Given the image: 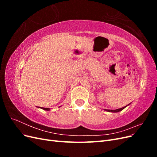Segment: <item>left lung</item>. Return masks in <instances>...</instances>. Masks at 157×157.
<instances>
[{"label":"left lung","mask_w":157,"mask_h":157,"mask_svg":"<svg viewBox=\"0 0 157 157\" xmlns=\"http://www.w3.org/2000/svg\"><path fill=\"white\" fill-rule=\"evenodd\" d=\"M130 104H128V105H127L126 106H125V107H122V108L115 109V110H111V109H105V111H107V112H111V113H117V112H119V111H121L123 110V109H124L126 107H127L128 105H129Z\"/></svg>","instance_id":"8db88e82"}]
</instances>
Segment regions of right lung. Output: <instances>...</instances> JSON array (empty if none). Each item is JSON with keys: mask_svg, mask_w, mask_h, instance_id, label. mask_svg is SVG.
<instances>
[{"mask_svg": "<svg viewBox=\"0 0 157 157\" xmlns=\"http://www.w3.org/2000/svg\"><path fill=\"white\" fill-rule=\"evenodd\" d=\"M42 109H43V110H46V111H49L50 109L49 108H44V107H40Z\"/></svg>", "mask_w": 157, "mask_h": 157, "instance_id": "right-lung-1", "label": "right lung"}]
</instances>
